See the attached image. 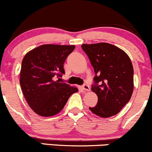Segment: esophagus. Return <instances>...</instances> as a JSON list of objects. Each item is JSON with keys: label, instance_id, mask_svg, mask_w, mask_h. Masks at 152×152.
Instances as JSON below:
<instances>
[{"label": "esophagus", "instance_id": "obj_1", "mask_svg": "<svg viewBox=\"0 0 152 152\" xmlns=\"http://www.w3.org/2000/svg\"><path fill=\"white\" fill-rule=\"evenodd\" d=\"M82 88H83V90H86V91H90V87L88 86V85H86V84L83 85V87H82Z\"/></svg>", "mask_w": 152, "mask_h": 152}]
</instances>
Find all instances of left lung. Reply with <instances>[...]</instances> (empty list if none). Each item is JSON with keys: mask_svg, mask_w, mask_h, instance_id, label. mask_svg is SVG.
<instances>
[{"mask_svg": "<svg viewBox=\"0 0 152 152\" xmlns=\"http://www.w3.org/2000/svg\"><path fill=\"white\" fill-rule=\"evenodd\" d=\"M95 76L92 91L98 103L89 109L101 118L116 115L130 100L134 90V68L128 54L108 43L82 44Z\"/></svg>", "mask_w": 152, "mask_h": 152, "instance_id": "8db88e82", "label": "left lung"}]
</instances>
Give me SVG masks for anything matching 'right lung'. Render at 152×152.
Instances as JSON below:
<instances>
[{
	"label": "right lung",
	"mask_w": 152,
	"mask_h": 152,
	"mask_svg": "<svg viewBox=\"0 0 152 152\" xmlns=\"http://www.w3.org/2000/svg\"><path fill=\"white\" fill-rule=\"evenodd\" d=\"M75 48V45L44 44L23 57L20 85L29 107L41 116L59 113L70 95L78 91L58 80L64 74V63Z\"/></svg>",
	"instance_id": "add662e5"
}]
</instances>
